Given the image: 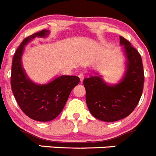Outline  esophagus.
I'll return each instance as SVG.
<instances>
[{
  "instance_id": "34e87169",
  "label": "esophagus",
  "mask_w": 156,
  "mask_h": 156,
  "mask_svg": "<svg viewBox=\"0 0 156 156\" xmlns=\"http://www.w3.org/2000/svg\"><path fill=\"white\" fill-rule=\"evenodd\" d=\"M78 77H79V78H80V81H83V80H84V74H82V73L79 74V75H78Z\"/></svg>"
}]
</instances>
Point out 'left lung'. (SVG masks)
Here are the masks:
<instances>
[{
    "label": "left lung",
    "instance_id": "left-lung-1",
    "mask_svg": "<svg viewBox=\"0 0 156 156\" xmlns=\"http://www.w3.org/2000/svg\"><path fill=\"white\" fill-rule=\"evenodd\" d=\"M120 44L124 46L126 70L119 82L108 84L97 72L83 81L90 112L103 122H116L128 116L137 106L143 93L144 72L140 54L122 36Z\"/></svg>",
    "mask_w": 156,
    "mask_h": 156
}]
</instances>
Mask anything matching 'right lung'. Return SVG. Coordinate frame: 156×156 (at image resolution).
I'll return each mask as SVG.
<instances>
[{
    "label": "right lung",
    "mask_w": 156,
    "mask_h": 156,
    "mask_svg": "<svg viewBox=\"0 0 156 156\" xmlns=\"http://www.w3.org/2000/svg\"><path fill=\"white\" fill-rule=\"evenodd\" d=\"M49 30H42L25 38L15 52L11 71V87L17 103L33 120L50 122L63 109L71 91L80 82L75 75H60L48 84H36L26 74L22 57L25 46L36 37H47Z\"/></svg>",
    "instance_id": "1"
}]
</instances>
